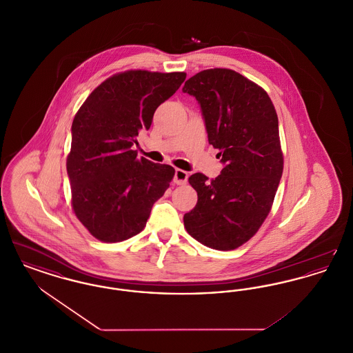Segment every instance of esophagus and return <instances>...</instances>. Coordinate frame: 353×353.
I'll list each match as a JSON object with an SVG mask.
<instances>
[{
  "label": "esophagus",
  "instance_id": "34e87169",
  "mask_svg": "<svg viewBox=\"0 0 353 353\" xmlns=\"http://www.w3.org/2000/svg\"><path fill=\"white\" fill-rule=\"evenodd\" d=\"M173 181H174L177 185L185 184V183L188 181V172H185L183 169H176Z\"/></svg>",
  "mask_w": 353,
  "mask_h": 353
}]
</instances>
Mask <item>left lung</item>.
I'll use <instances>...</instances> for the list:
<instances>
[{"label":"left lung","instance_id":"8db88e82","mask_svg":"<svg viewBox=\"0 0 353 353\" xmlns=\"http://www.w3.org/2000/svg\"><path fill=\"white\" fill-rule=\"evenodd\" d=\"M183 91L201 104L209 144L225 163L216 179L189 177L199 200L185 229L210 249L234 250L269 216L283 173L278 115L261 85L230 68L200 71Z\"/></svg>","mask_w":353,"mask_h":353}]
</instances>
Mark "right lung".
Wrapping results in <instances>:
<instances>
[{
	"mask_svg": "<svg viewBox=\"0 0 353 353\" xmlns=\"http://www.w3.org/2000/svg\"><path fill=\"white\" fill-rule=\"evenodd\" d=\"M185 72L127 70L101 82L84 101L71 127L68 156L71 206L88 233L115 243L139 234L174 168L137 157L141 130L169 99Z\"/></svg>",
	"mask_w": 353,
	"mask_h": 353,
	"instance_id": "1",
	"label": "right lung"
}]
</instances>
